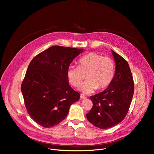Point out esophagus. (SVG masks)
<instances>
[{"mask_svg": "<svg viewBox=\"0 0 154 154\" xmlns=\"http://www.w3.org/2000/svg\"><path fill=\"white\" fill-rule=\"evenodd\" d=\"M86 99V97L85 95H84L83 94H81L80 95V99Z\"/></svg>", "mask_w": 154, "mask_h": 154, "instance_id": "esophagus-1", "label": "esophagus"}]
</instances>
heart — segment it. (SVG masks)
Wrapping results in <instances>:
<instances>
[{"label": "heart", "mask_w": 154, "mask_h": 154, "mask_svg": "<svg viewBox=\"0 0 154 154\" xmlns=\"http://www.w3.org/2000/svg\"><path fill=\"white\" fill-rule=\"evenodd\" d=\"M115 73V63L112 59L91 52L79 59V67L73 65L68 67L67 77L70 84L77 87L86 74L87 80L80 85V90L84 94H89L97 88L102 90L109 87L114 80Z\"/></svg>", "instance_id": "obj_1"}]
</instances>
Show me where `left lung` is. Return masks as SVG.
I'll return each instance as SVG.
<instances>
[{
  "instance_id": "left-lung-1",
  "label": "left lung",
  "mask_w": 154,
  "mask_h": 154,
  "mask_svg": "<svg viewBox=\"0 0 154 154\" xmlns=\"http://www.w3.org/2000/svg\"><path fill=\"white\" fill-rule=\"evenodd\" d=\"M115 76L111 84L103 92L91 96L93 107L86 114L87 120L95 127L106 129L124 120L130 107L134 83L128 62L114 51Z\"/></svg>"
}]
</instances>
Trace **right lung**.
Here are the masks:
<instances>
[{
    "label": "right lung",
    "mask_w": 154,
    "mask_h": 154,
    "mask_svg": "<svg viewBox=\"0 0 154 154\" xmlns=\"http://www.w3.org/2000/svg\"><path fill=\"white\" fill-rule=\"evenodd\" d=\"M82 48L54 45L40 52L29 65L21 91L29 115L50 128L66 118L80 94L70 86L67 70Z\"/></svg>",
    "instance_id": "add662e5"
}]
</instances>
